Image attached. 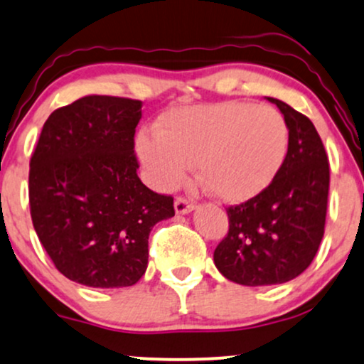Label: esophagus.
Returning a JSON list of instances; mask_svg holds the SVG:
<instances>
[{
	"label": "esophagus",
	"instance_id": "34e87169",
	"mask_svg": "<svg viewBox=\"0 0 364 364\" xmlns=\"http://www.w3.org/2000/svg\"><path fill=\"white\" fill-rule=\"evenodd\" d=\"M193 210H195V205H193L191 201H188L186 198H176V201H174V211H176L178 215L191 213Z\"/></svg>",
	"mask_w": 364,
	"mask_h": 364
}]
</instances>
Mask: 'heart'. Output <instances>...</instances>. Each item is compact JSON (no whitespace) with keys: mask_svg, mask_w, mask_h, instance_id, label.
Here are the masks:
<instances>
[{"mask_svg":"<svg viewBox=\"0 0 364 364\" xmlns=\"http://www.w3.org/2000/svg\"><path fill=\"white\" fill-rule=\"evenodd\" d=\"M289 129L279 110L248 102L185 105L156 122V134L136 139V154L151 185L176 188L196 163L206 190L227 203L260 195L282 166Z\"/></svg>","mask_w":364,"mask_h":364,"instance_id":"obj_1","label":"heart"}]
</instances>
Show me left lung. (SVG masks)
I'll use <instances>...</instances> for the list:
<instances>
[{
	"label": "left lung",
	"instance_id": "left-lung-1",
	"mask_svg": "<svg viewBox=\"0 0 364 364\" xmlns=\"http://www.w3.org/2000/svg\"><path fill=\"white\" fill-rule=\"evenodd\" d=\"M275 104L289 129L277 176L245 203L227 210L228 235L215 248L216 269L248 287L284 284L301 275L324 235L329 163L314 124L282 100Z\"/></svg>",
	"mask_w": 364,
	"mask_h": 364
}]
</instances>
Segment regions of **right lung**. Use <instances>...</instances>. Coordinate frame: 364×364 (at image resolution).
<instances>
[{
    "label": "right lung",
    "mask_w": 364,
    "mask_h": 364,
    "mask_svg": "<svg viewBox=\"0 0 364 364\" xmlns=\"http://www.w3.org/2000/svg\"><path fill=\"white\" fill-rule=\"evenodd\" d=\"M141 100L85 95L53 110L30 161V211L55 267L73 282L134 285L148 269L153 227L173 198L137 176Z\"/></svg>",
    "instance_id": "obj_1"
}]
</instances>
